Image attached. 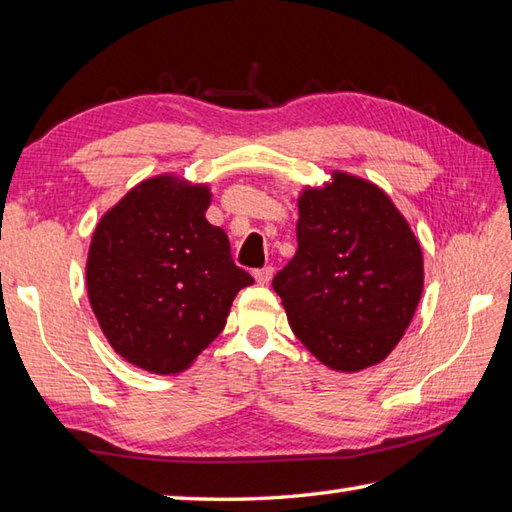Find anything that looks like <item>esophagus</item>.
<instances>
[{
  "label": "esophagus",
  "mask_w": 512,
  "mask_h": 512,
  "mask_svg": "<svg viewBox=\"0 0 512 512\" xmlns=\"http://www.w3.org/2000/svg\"><path fill=\"white\" fill-rule=\"evenodd\" d=\"M273 275H275V268L273 266H264V268H259V270H255V279H257V284H268L270 279H273Z\"/></svg>",
  "instance_id": "34e87169"
}]
</instances>
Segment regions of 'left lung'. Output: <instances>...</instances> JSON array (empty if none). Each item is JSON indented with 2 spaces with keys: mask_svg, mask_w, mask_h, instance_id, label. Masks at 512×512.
Returning <instances> with one entry per match:
<instances>
[{
  "mask_svg": "<svg viewBox=\"0 0 512 512\" xmlns=\"http://www.w3.org/2000/svg\"><path fill=\"white\" fill-rule=\"evenodd\" d=\"M299 248L273 288L308 352L336 372L387 358L409 328L424 284L422 250L376 184L334 171L299 195Z\"/></svg>",
  "mask_w": 512,
  "mask_h": 512,
  "instance_id": "left-lung-1",
  "label": "left lung"
}]
</instances>
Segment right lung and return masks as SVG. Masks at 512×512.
Returning <instances> with one entry per match:
<instances>
[{"label": "right lung", "instance_id": "obj_1", "mask_svg": "<svg viewBox=\"0 0 512 512\" xmlns=\"http://www.w3.org/2000/svg\"><path fill=\"white\" fill-rule=\"evenodd\" d=\"M211 189L178 176L143 180L96 224L85 281L105 339L127 363L178 374L224 330L233 299L255 284L237 268Z\"/></svg>", "mask_w": 512, "mask_h": 512}]
</instances>
